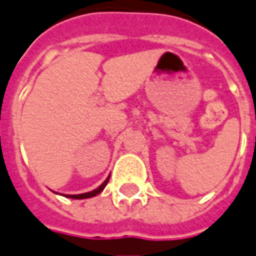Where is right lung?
Segmentation results:
<instances>
[{
  "instance_id": "obj_1",
  "label": "right lung",
  "mask_w": 256,
  "mask_h": 256,
  "mask_svg": "<svg viewBox=\"0 0 256 256\" xmlns=\"http://www.w3.org/2000/svg\"><path fill=\"white\" fill-rule=\"evenodd\" d=\"M110 179V178H108ZM108 179L101 184L100 188H97L96 190H92V192H88V193H83V194H68V197H70V198H88V197H94V196H97L98 193H101L102 190H104V188L107 186V183H108Z\"/></svg>"
}]
</instances>
